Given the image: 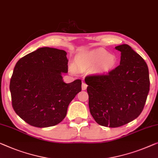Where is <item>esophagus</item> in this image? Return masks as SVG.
<instances>
[{
  "mask_svg": "<svg viewBox=\"0 0 158 158\" xmlns=\"http://www.w3.org/2000/svg\"><path fill=\"white\" fill-rule=\"evenodd\" d=\"M86 88H87V84L85 83V82H82V84H81L82 90H86Z\"/></svg>",
  "mask_w": 158,
  "mask_h": 158,
  "instance_id": "1",
  "label": "esophagus"
}]
</instances>
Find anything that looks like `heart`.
I'll use <instances>...</instances> for the list:
<instances>
[{
    "label": "heart",
    "instance_id": "1",
    "mask_svg": "<svg viewBox=\"0 0 158 158\" xmlns=\"http://www.w3.org/2000/svg\"><path fill=\"white\" fill-rule=\"evenodd\" d=\"M116 56L109 54L104 49H98L91 52L83 61L80 62L84 66L99 65V69L102 72H109L116 64Z\"/></svg>",
    "mask_w": 158,
    "mask_h": 158
}]
</instances>
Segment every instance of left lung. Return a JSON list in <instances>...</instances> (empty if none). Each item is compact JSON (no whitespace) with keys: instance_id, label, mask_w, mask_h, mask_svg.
Wrapping results in <instances>:
<instances>
[{"instance_id":"left-lung-1","label":"left lung","mask_w":158,"mask_h":158,"mask_svg":"<svg viewBox=\"0 0 158 158\" xmlns=\"http://www.w3.org/2000/svg\"><path fill=\"white\" fill-rule=\"evenodd\" d=\"M120 65L107 74L85 78L91 116L101 126L116 128L141 114L150 90L148 67L128 44L116 47Z\"/></svg>"}]
</instances>
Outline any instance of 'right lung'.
<instances>
[{
	"label": "right lung",
	"mask_w": 158,
	"mask_h": 158,
	"mask_svg": "<svg viewBox=\"0 0 158 158\" xmlns=\"http://www.w3.org/2000/svg\"><path fill=\"white\" fill-rule=\"evenodd\" d=\"M64 50L41 48L23 56L14 67L10 82L12 106L32 126L46 128L60 123L68 106L81 90V81L64 82L68 72Z\"/></svg>",
	"instance_id": "add662e5"
}]
</instances>
